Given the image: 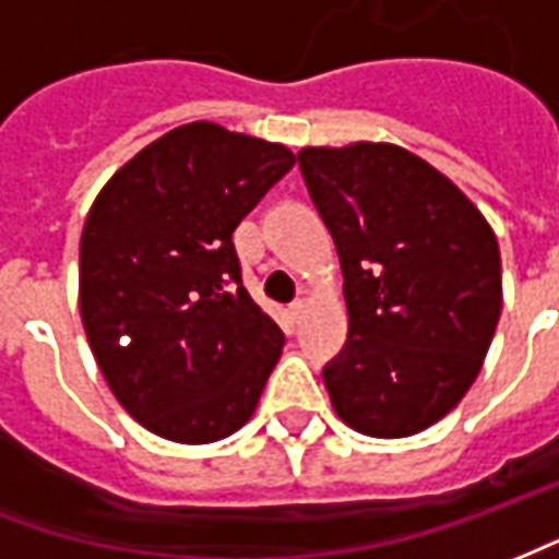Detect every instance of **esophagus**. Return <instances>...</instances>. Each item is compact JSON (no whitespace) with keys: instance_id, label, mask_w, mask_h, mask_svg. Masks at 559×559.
<instances>
[{"instance_id":"obj_1","label":"esophagus","mask_w":559,"mask_h":559,"mask_svg":"<svg viewBox=\"0 0 559 559\" xmlns=\"http://www.w3.org/2000/svg\"><path fill=\"white\" fill-rule=\"evenodd\" d=\"M305 311H308V302L305 299H296V302L290 305V317H293V323H299L305 317Z\"/></svg>"}]
</instances>
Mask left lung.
Listing matches in <instances>:
<instances>
[{"label":"left lung","instance_id":"8db88e82","mask_svg":"<svg viewBox=\"0 0 559 559\" xmlns=\"http://www.w3.org/2000/svg\"><path fill=\"white\" fill-rule=\"evenodd\" d=\"M299 170L344 272L347 341L323 383L368 437H411L464 399L503 308L481 212L392 143L302 148Z\"/></svg>","mask_w":559,"mask_h":559}]
</instances>
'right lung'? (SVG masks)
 Instances as JSON below:
<instances>
[{"mask_svg": "<svg viewBox=\"0 0 559 559\" xmlns=\"http://www.w3.org/2000/svg\"><path fill=\"white\" fill-rule=\"evenodd\" d=\"M293 164L281 143L191 122L92 203L83 329L119 404L152 433L212 443L251 419L284 332L242 287L233 230Z\"/></svg>", "mask_w": 559, "mask_h": 559, "instance_id": "obj_1", "label": "right lung"}]
</instances>
